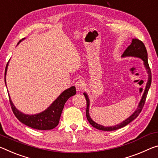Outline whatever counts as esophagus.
I'll list each match as a JSON object with an SVG mask.
<instances>
[{
    "label": "esophagus",
    "mask_w": 158,
    "mask_h": 158,
    "mask_svg": "<svg viewBox=\"0 0 158 158\" xmlns=\"http://www.w3.org/2000/svg\"><path fill=\"white\" fill-rule=\"evenodd\" d=\"M75 86L77 89V91H81L84 88V82L83 80L79 79L75 83Z\"/></svg>",
    "instance_id": "1"
}]
</instances>
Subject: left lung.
<instances>
[{"label":"left lung","mask_w":158,"mask_h":158,"mask_svg":"<svg viewBox=\"0 0 158 158\" xmlns=\"http://www.w3.org/2000/svg\"><path fill=\"white\" fill-rule=\"evenodd\" d=\"M126 56H134V57H140L143 60V61L144 62V64L145 67H146V69L148 70V81L147 82L146 84V89H145L144 94L143 95L142 98L141 100V101L139 102V106H138V108L136 111L134 112V113L130 116L128 119H127L126 120H124L123 122L120 123L117 125H115V126L113 127H106L103 126H101L98 124L94 122L93 120L91 119V117L89 116V100L88 96H87L86 94H84L85 98L86 100V118L88 119V121L89 122V123L91 125H92L94 128H96L97 129L99 130H102V131H114V130L119 129L120 128H122L129 124L130 122L133 121L134 119H135L136 117L139 116V114H140V112H141L143 107L144 106L145 102H146V97L148 95V90L150 89V86H151V80H152V74H151V68H150L149 64H148V52L146 51V48L144 44L141 41H140L139 39H132V42L131 45L127 48V49L125 50V51L124 52V53L122 54V57H126Z\"/></svg>","instance_id":"1"}]
</instances>
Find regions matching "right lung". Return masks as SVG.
I'll use <instances>...</instances> for the list:
<instances>
[{
    "mask_svg": "<svg viewBox=\"0 0 158 158\" xmlns=\"http://www.w3.org/2000/svg\"><path fill=\"white\" fill-rule=\"evenodd\" d=\"M7 65H8V63H7L6 67L5 77L6 75ZM5 83L6 85V77H5ZM75 94H76V88L74 86H72L71 88L62 92L47 110L41 113L34 115L25 114L19 112L18 110L15 108L10 97L9 101L14 114L22 123L33 129L50 130L54 129L57 126L64 104L70 97Z\"/></svg>",
    "mask_w": 158,
    "mask_h": 158,
    "instance_id": "right-lung-1",
    "label": "right lung"
}]
</instances>
